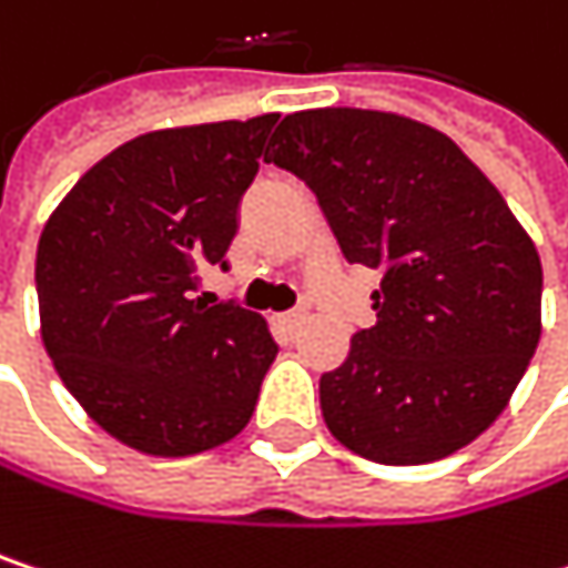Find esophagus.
<instances>
[{
    "label": "esophagus",
    "mask_w": 568,
    "mask_h": 568,
    "mask_svg": "<svg viewBox=\"0 0 568 568\" xmlns=\"http://www.w3.org/2000/svg\"><path fill=\"white\" fill-rule=\"evenodd\" d=\"M283 332H295V328H302V322H305V312L302 308H295V312H283V315H276L273 318Z\"/></svg>",
    "instance_id": "esophagus-1"
}]
</instances>
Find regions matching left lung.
Masks as SVG:
<instances>
[{
	"mask_svg": "<svg viewBox=\"0 0 568 568\" xmlns=\"http://www.w3.org/2000/svg\"><path fill=\"white\" fill-rule=\"evenodd\" d=\"M266 161L302 176L348 263L382 270L378 322L318 382L352 454H457L510 404L542 332V266L500 190L447 134L392 111L285 114Z\"/></svg>",
	"mask_w": 568,
	"mask_h": 568,
	"instance_id": "1",
	"label": "left lung"
}]
</instances>
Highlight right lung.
Returning a JSON list of instances; mask_svg holds the SVG:
<instances>
[{
    "label": "right lung",
    "instance_id": "1",
    "mask_svg": "<svg viewBox=\"0 0 568 568\" xmlns=\"http://www.w3.org/2000/svg\"><path fill=\"white\" fill-rule=\"evenodd\" d=\"M280 114L141 134L49 216L36 288L58 378L114 440L190 457L253 417L276 342L260 312L193 298L236 236V206Z\"/></svg>",
    "mask_w": 568,
    "mask_h": 568
}]
</instances>
